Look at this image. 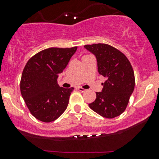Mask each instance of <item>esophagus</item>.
Instances as JSON below:
<instances>
[{
  "mask_svg": "<svg viewBox=\"0 0 159 159\" xmlns=\"http://www.w3.org/2000/svg\"><path fill=\"white\" fill-rule=\"evenodd\" d=\"M78 91H81V92H84V91H86L85 89H83V88H81V87H78Z\"/></svg>",
  "mask_w": 159,
  "mask_h": 159,
  "instance_id": "obj_1",
  "label": "esophagus"
}]
</instances>
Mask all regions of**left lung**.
I'll list each match as a JSON object with an SVG mask.
<instances>
[{"label": "left lung", "mask_w": 159, "mask_h": 159, "mask_svg": "<svg viewBox=\"0 0 159 159\" xmlns=\"http://www.w3.org/2000/svg\"><path fill=\"white\" fill-rule=\"evenodd\" d=\"M95 56L98 70L106 78L103 89L96 92V99L89 107L101 116L113 118L126 109L134 89V74L131 63L119 50L106 44L84 45Z\"/></svg>", "instance_id": "1"}]
</instances>
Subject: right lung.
<instances>
[{"label":"right lung","mask_w":159,"mask_h":159,"mask_svg":"<svg viewBox=\"0 0 159 159\" xmlns=\"http://www.w3.org/2000/svg\"><path fill=\"white\" fill-rule=\"evenodd\" d=\"M77 48H50L38 52L27 62L20 79V93L37 119L51 122L66 110L74 88L60 87L57 79Z\"/></svg>","instance_id":"add662e5"}]
</instances>
